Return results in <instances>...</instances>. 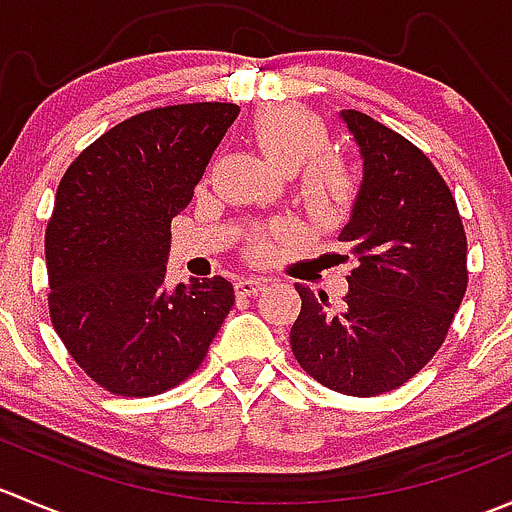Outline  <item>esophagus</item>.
Instances as JSON below:
<instances>
[{
	"label": "esophagus",
	"mask_w": 512,
	"mask_h": 512,
	"mask_svg": "<svg viewBox=\"0 0 512 512\" xmlns=\"http://www.w3.org/2000/svg\"><path fill=\"white\" fill-rule=\"evenodd\" d=\"M235 289L240 297H252V294L265 289V280H262V277H240V280L235 282Z\"/></svg>",
	"instance_id": "1"
}]
</instances>
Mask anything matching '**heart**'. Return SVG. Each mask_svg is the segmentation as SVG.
Returning <instances> with one entry per match:
<instances>
[{
	"instance_id": "heart-1",
	"label": "heart",
	"mask_w": 512,
	"mask_h": 512,
	"mask_svg": "<svg viewBox=\"0 0 512 512\" xmlns=\"http://www.w3.org/2000/svg\"><path fill=\"white\" fill-rule=\"evenodd\" d=\"M260 151L285 173H294L309 159L299 178V193L309 213L322 223H339L352 210L359 195V180L347 160L329 156L332 133L317 113L292 103H280L257 113L252 123ZM257 252L267 250V240H257Z\"/></svg>"
}]
</instances>
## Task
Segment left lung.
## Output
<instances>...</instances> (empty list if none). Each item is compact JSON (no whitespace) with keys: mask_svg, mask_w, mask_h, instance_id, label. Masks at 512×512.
<instances>
[{"mask_svg":"<svg viewBox=\"0 0 512 512\" xmlns=\"http://www.w3.org/2000/svg\"><path fill=\"white\" fill-rule=\"evenodd\" d=\"M364 178L339 242L356 267L342 309L304 285L289 342L312 379L347 396L399 389L441 349L468 285L466 232L433 163L366 113L339 111Z\"/></svg>","mask_w":512,"mask_h":512,"instance_id":"8db88e82","label":"left lung"}]
</instances>
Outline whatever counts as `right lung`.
<instances>
[{
  "mask_svg": "<svg viewBox=\"0 0 512 512\" xmlns=\"http://www.w3.org/2000/svg\"><path fill=\"white\" fill-rule=\"evenodd\" d=\"M235 103H180L118 123L61 178L46 225L51 324L111 394L188 379L235 304L225 277L165 287L170 220L188 208Z\"/></svg>",
  "mask_w": 512,
  "mask_h": 512,
  "instance_id": "right-lung-1",
  "label": "right lung"
}]
</instances>
